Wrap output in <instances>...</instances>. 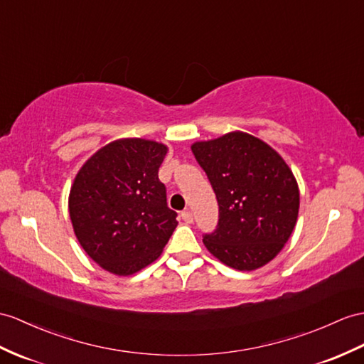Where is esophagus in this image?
<instances>
[{
	"label": "esophagus",
	"mask_w": 364,
	"mask_h": 364,
	"mask_svg": "<svg viewBox=\"0 0 364 364\" xmlns=\"http://www.w3.org/2000/svg\"><path fill=\"white\" fill-rule=\"evenodd\" d=\"M181 216H182V219H183L187 224H191V223H193V213H191L190 210H183V211L181 213Z\"/></svg>",
	"instance_id": "obj_1"
}]
</instances>
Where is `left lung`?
Masks as SVG:
<instances>
[{
  "mask_svg": "<svg viewBox=\"0 0 364 364\" xmlns=\"http://www.w3.org/2000/svg\"><path fill=\"white\" fill-rule=\"evenodd\" d=\"M191 151L219 205L216 230L203 235L207 250L236 270L270 262L289 241L299 210L298 183L284 159L242 131L196 141Z\"/></svg>",
  "mask_w": 364,
  "mask_h": 364,
  "instance_id": "8db88e82",
  "label": "left lung"
}]
</instances>
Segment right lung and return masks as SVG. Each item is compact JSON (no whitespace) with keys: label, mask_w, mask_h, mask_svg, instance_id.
Returning a JSON list of instances; mask_svg holds the SVG:
<instances>
[{"label":"right lung","mask_w":364,"mask_h":364,"mask_svg":"<svg viewBox=\"0 0 364 364\" xmlns=\"http://www.w3.org/2000/svg\"><path fill=\"white\" fill-rule=\"evenodd\" d=\"M168 148L145 139H119L92 154L69 193V216L83 250L119 277L161 256L177 227L159 181Z\"/></svg>","instance_id":"1"}]
</instances>
